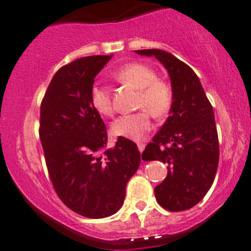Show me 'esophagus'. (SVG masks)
I'll list each match as a JSON object with an SVG mask.
<instances>
[{
  "mask_svg": "<svg viewBox=\"0 0 251 251\" xmlns=\"http://www.w3.org/2000/svg\"><path fill=\"white\" fill-rule=\"evenodd\" d=\"M144 147H146V144H144V143H137V148H138V150L141 152L144 150Z\"/></svg>",
  "mask_w": 251,
  "mask_h": 251,
  "instance_id": "1",
  "label": "esophagus"
}]
</instances>
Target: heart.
Wrapping results in <instances>:
<instances>
[{"label":"heart","instance_id":"1","mask_svg":"<svg viewBox=\"0 0 251 251\" xmlns=\"http://www.w3.org/2000/svg\"><path fill=\"white\" fill-rule=\"evenodd\" d=\"M113 78L123 85L137 89L136 108L141 110L123 115L112 124L114 136L141 141L151 128V117L161 119L168 114L173 107V88L167 80L157 78L156 71L146 63L133 62L124 66L113 73ZM92 108L102 117L114 114L112 92L107 86L95 85L90 92Z\"/></svg>","mask_w":251,"mask_h":251}]
</instances>
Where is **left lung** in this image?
Here are the masks:
<instances>
[{
	"label": "left lung",
	"mask_w": 251,
	"mask_h": 251,
	"mask_svg": "<svg viewBox=\"0 0 251 251\" xmlns=\"http://www.w3.org/2000/svg\"><path fill=\"white\" fill-rule=\"evenodd\" d=\"M155 56L168 71L173 107L152 142L142 152L144 161L167 163V176L155 188L161 207L181 212L196 205L212 186L219 163L214 112L196 73L185 62L160 49L136 50Z\"/></svg>",
	"instance_id": "obj_1"
}]
</instances>
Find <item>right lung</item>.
Returning a JSON list of instances; mask_svg holds the SVG:
<instances>
[{
	"label": "right lung",
	"mask_w": 251,
	"mask_h": 251,
	"mask_svg": "<svg viewBox=\"0 0 251 251\" xmlns=\"http://www.w3.org/2000/svg\"><path fill=\"white\" fill-rule=\"evenodd\" d=\"M110 59L94 55L62 66L41 103L39 138L55 192L71 210L91 219L118 212L141 163L136 143L125 137L104 149L105 125L91 105L94 79Z\"/></svg>",
	"instance_id": "add662e5"
}]
</instances>
